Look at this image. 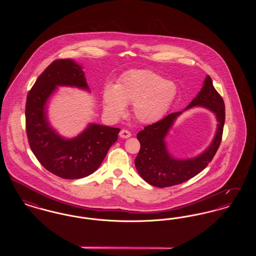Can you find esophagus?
Here are the masks:
<instances>
[{"instance_id": "34e87169", "label": "esophagus", "mask_w": 256, "mask_h": 256, "mask_svg": "<svg viewBox=\"0 0 256 256\" xmlns=\"http://www.w3.org/2000/svg\"><path fill=\"white\" fill-rule=\"evenodd\" d=\"M120 136H121L122 138H128V137L132 136V134H130L128 130H122L120 132Z\"/></svg>"}]
</instances>
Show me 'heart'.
I'll use <instances>...</instances> for the list:
<instances>
[{
	"label": "heart",
	"instance_id": "heart-1",
	"mask_svg": "<svg viewBox=\"0 0 256 256\" xmlns=\"http://www.w3.org/2000/svg\"><path fill=\"white\" fill-rule=\"evenodd\" d=\"M176 86L152 70H130L117 84L104 91V108L113 117H120L126 104H134V116L142 122H156L170 108Z\"/></svg>",
	"mask_w": 256,
	"mask_h": 256
}]
</instances>
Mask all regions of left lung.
I'll return each mask as SVG.
<instances>
[{
  "instance_id": "left-lung-1",
  "label": "left lung",
  "mask_w": 256,
  "mask_h": 256,
  "mask_svg": "<svg viewBox=\"0 0 256 256\" xmlns=\"http://www.w3.org/2000/svg\"><path fill=\"white\" fill-rule=\"evenodd\" d=\"M195 106H204L214 112L219 122L213 142L204 152L195 158H172L164 141L172 124L182 112L170 113L162 120L146 126L137 134L141 146L134 160L135 167L148 184L164 188L185 182L204 170L216 154L222 137L226 108L224 100L214 88L209 76L206 78L202 90L185 110Z\"/></svg>"
}]
</instances>
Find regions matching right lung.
<instances>
[{
  "label": "right lung",
  "mask_w": 256,
  "mask_h": 256,
  "mask_svg": "<svg viewBox=\"0 0 256 256\" xmlns=\"http://www.w3.org/2000/svg\"><path fill=\"white\" fill-rule=\"evenodd\" d=\"M89 89L82 67L69 58L52 61L38 76L26 102V132L40 164L65 180L82 178L94 172L118 139L120 128L91 124L73 139H64L50 126L46 102L56 86Z\"/></svg>",
  "instance_id": "add662e5"
}]
</instances>
